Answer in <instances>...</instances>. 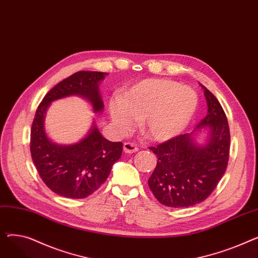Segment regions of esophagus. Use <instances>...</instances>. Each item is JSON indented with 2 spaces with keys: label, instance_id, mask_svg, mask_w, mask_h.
Listing matches in <instances>:
<instances>
[{
  "label": "esophagus",
  "instance_id": "34e87169",
  "mask_svg": "<svg viewBox=\"0 0 258 258\" xmlns=\"http://www.w3.org/2000/svg\"><path fill=\"white\" fill-rule=\"evenodd\" d=\"M123 150L126 154H133V153H136L138 152V147L135 143L132 142H125L123 144Z\"/></svg>",
  "mask_w": 258,
  "mask_h": 258
}]
</instances>
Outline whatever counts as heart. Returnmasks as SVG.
<instances>
[{"label": "heart", "instance_id": "1", "mask_svg": "<svg viewBox=\"0 0 258 258\" xmlns=\"http://www.w3.org/2000/svg\"><path fill=\"white\" fill-rule=\"evenodd\" d=\"M196 91L168 79H144L126 88L110 102V114L121 132L141 120L144 136L164 142L180 135L196 114Z\"/></svg>", "mask_w": 258, "mask_h": 258}]
</instances>
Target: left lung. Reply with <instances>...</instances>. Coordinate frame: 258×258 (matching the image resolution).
Here are the masks:
<instances>
[{
  "instance_id": "1",
  "label": "left lung",
  "mask_w": 258,
  "mask_h": 258,
  "mask_svg": "<svg viewBox=\"0 0 258 258\" xmlns=\"http://www.w3.org/2000/svg\"><path fill=\"white\" fill-rule=\"evenodd\" d=\"M202 87L205 90L208 113L195 132L204 127L209 130L206 143L198 144L190 133L150 147L158 161L148 186L155 198L167 207H190L205 201L218 186L228 165V120L219 100Z\"/></svg>"
}]
</instances>
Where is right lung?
<instances>
[{"instance_id": "obj_1", "label": "right lung", "mask_w": 258, "mask_h": 258, "mask_svg": "<svg viewBox=\"0 0 258 258\" xmlns=\"http://www.w3.org/2000/svg\"><path fill=\"white\" fill-rule=\"evenodd\" d=\"M107 73L79 71L52 88L37 106L30 133V152L39 177L53 192L69 199H84L104 183L122 154L123 144L106 140L93 125L75 144L59 145L46 135L44 120L49 104L78 95L86 98L95 113L103 110L99 83Z\"/></svg>"}]
</instances>
